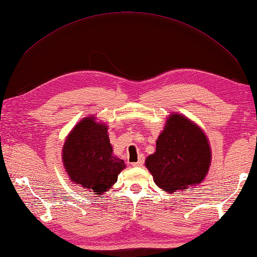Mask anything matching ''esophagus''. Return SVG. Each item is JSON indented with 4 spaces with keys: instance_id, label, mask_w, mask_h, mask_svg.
I'll return each mask as SVG.
<instances>
[{
    "instance_id": "esophagus-1",
    "label": "esophagus",
    "mask_w": 257,
    "mask_h": 257,
    "mask_svg": "<svg viewBox=\"0 0 257 257\" xmlns=\"http://www.w3.org/2000/svg\"><path fill=\"white\" fill-rule=\"evenodd\" d=\"M144 161H145L144 155H141V156H139L138 162H137V163H134L133 166H135V167H141V166H143V164H144Z\"/></svg>"
}]
</instances>
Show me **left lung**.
Here are the masks:
<instances>
[{"label":"left lung","instance_id":"8db88e82","mask_svg":"<svg viewBox=\"0 0 257 257\" xmlns=\"http://www.w3.org/2000/svg\"><path fill=\"white\" fill-rule=\"evenodd\" d=\"M154 182L167 193L200 184L211 165L206 134L183 114L172 113L156 141V152L145 161Z\"/></svg>","mask_w":257,"mask_h":257}]
</instances>
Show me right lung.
Listing matches in <instances>:
<instances>
[{"label":"right lung","mask_w":257,"mask_h":257,"mask_svg":"<svg viewBox=\"0 0 257 257\" xmlns=\"http://www.w3.org/2000/svg\"><path fill=\"white\" fill-rule=\"evenodd\" d=\"M62 160L74 184L102 195L112 188L125 164L113 155L108 125L96 116H85L66 137Z\"/></svg>","instance_id":"right-lung-1"}]
</instances>
